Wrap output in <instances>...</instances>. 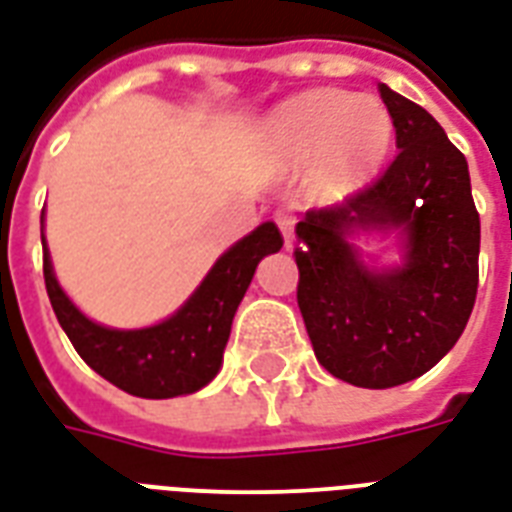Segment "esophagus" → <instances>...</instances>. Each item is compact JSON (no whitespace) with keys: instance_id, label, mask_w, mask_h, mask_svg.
<instances>
[{"instance_id":"1","label":"esophagus","mask_w":512,"mask_h":512,"mask_svg":"<svg viewBox=\"0 0 512 512\" xmlns=\"http://www.w3.org/2000/svg\"><path fill=\"white\" fill-rule=\"evenodd\" d=\"M275 224L280 227V232H283L285 245H291L293 243V224H296V216H293L291 211L280 208V211H275Z\"/></svg>"}]
</instances>
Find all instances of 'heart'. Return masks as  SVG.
<instances>
[{
  "mask_svg": "<svg viewBox=\"0 0 512 512\" xmlns=\"http://www.w3.org/2000/svg\"><path fill=\"white\" fill-rule=\"evenodd\" d=\"M280 152L293 162L323 157L334 176H358L376 165L392 138V117L376 98L339 90L301 95L275 122Z\"/></svg>",
  "mask_w": 512,
  "mask_h": 512,
  "instance_id": "1",
  "label": "heart"
}]
</instances>
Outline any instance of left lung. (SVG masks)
Masks as SVG:
<instances>
[{
	"label": "left lung",
	"instance_id": "left-lung-1",
	"mask_svg": "<svg viewBox=\"0 0 512 512\" xmlns=\"http://www.w3.org/2000/svg\"><path fill=\"white\" fill-rule=\"evenodd\" d=\"M400 152L339 205L296 224L301 318L320 366L342 382L387 390L417 379L457 344L478 293L481 219L465 154L430 112L379 85ZM398 226L407 264L360 268L343 232Z\"/></svg>",
	"mask_w": 512,
	"mask_h": 512
}]
</instances>
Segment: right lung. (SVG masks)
<instances>
[{
    "label": "right lung",
    "mask_w": 512,
    "mask_h": 512,
    "mask_svg": "<svg viewBox=\"0 0 512 512\" xmlns=\"http://www.w3.org/2000/svg\"><path fill=\"white\" fill-rule=\"evenodd\" d=\"M280 248V229L272 221L261 224L216 261L192 299L173 318L141 331H114L87 320L55 280L45 237L42 272L55 318L79 358L114 387L136 398L162 400L200 390L219 374L232 318L251 285L256 264Z\"/></svg>",
    "instance_id": "1"
}]
</instances>
